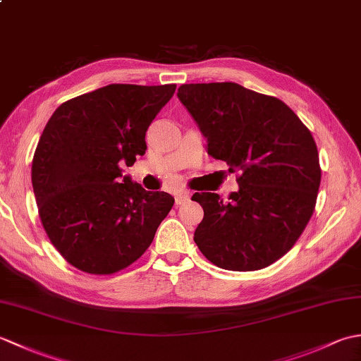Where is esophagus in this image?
I'll return each mask as SVG.
<instances>
[{"instance_id": "34e87169", "label": "esophagus", "mask_w": 361, "mask_h": 361, "mask_svg": "<svg viewBox=\"0 0 361 361\" xmlns=\"http://www.w3.org/2000/svg\"><path fill=\"white\" fill-rule=\"evenodd\" d=\"M189 202V192H178L175 195V204L181 206Z\"/></svg>"}]
</instances>
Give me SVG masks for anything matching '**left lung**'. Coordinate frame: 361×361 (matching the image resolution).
<instances>
[{
	"label": "left lung",
	"instance_id": "left-lung-1",
	"mask_svg": "<svg viewBox=\"0 0 361 361\" xmlns=\"http://www.w3.org/2000/svg\"><path fill=\"white\" fill-rule=\"evenodd\" d=\"M178 99L208 137V153L239 172L228 200L195 192L204 216L194 240L214 265L255 271L293 247L315 211L321 183L310 130L278 97L234 82L186 83Z\"/></svg>",
	"mask_w": 361,
	"mask_h": 361
}]
</instances>
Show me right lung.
I'll return each instance as SVG.
<instances>
[{
	"label": "right lung",
	"mask_w": 361,
	"mask_h": 361,
	"mask_svg": "<svg viewBox=\"0 0 361 361\" xmlns=\"http://www.w3.org/2000/svg\"><path fill=\"white\" fill-rule=\"evenodd\" d=\"M176 85L111 83L63 102L46 124L32 159L38 216L68 264L113 274L140 259L173 206L128 176L147 150L145 132Z\"/></svg>",
	"instance_id": "1"
}]
</instances>
